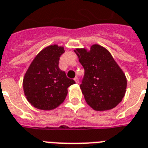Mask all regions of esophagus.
<instances>
[{"label":"esophagus","mask_w":148,"mask_h":148,"mask_svg":"<svg viewBox=\"0 0 148 148\" xmlns=\"http://www.w3.org/2000/svg\"><path fill=\"white\" fill-rule=\"evenodd\" d=\"M74 80H75V82H76V83H79V78H78L77 76L74 78Z\"/></svg>","instance_id":"obj_1"}]
</instances>
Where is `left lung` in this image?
Instances as JSON below:
<instances>
[{
	"label": "left lung",
	"mask_w": 148,
	"mask_h": 148,
	"mask_svg": "<svg viewBox=\"0 0 148 148\" xmlns=\"http://www.w3.org/2000/svg\"><path fill=\"white\" fill-rule=\"evenodd\" d=\"M85 73L80 85L86 102L95 111H106L118 106L127 87L125 75L104 47L95 44L89 51L74 50Z\"/></svg>",
	"instance_id": "left-lung-1"
}]
</instances>
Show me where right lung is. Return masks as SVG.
<instances>
[{"mask_svg":"<svg viewBox=\"0 0 148 148\" xmlns=\"http://www.w3.org/2000/svg\"><path fill=\"white\" fill-rule=\"evenodd\" d=\"M64 53L63 47L49 46L39 53L27 69L23 78V91L34 107L54 109L63 102L67 88L75 83L59 67L60 56Z\"/></svg>","mask_w":148,"mask_h":148,"instance_id":"add662e5","label":"right lung"}]
</instances>
